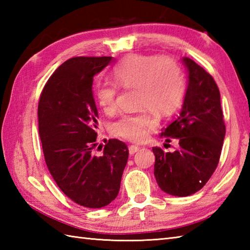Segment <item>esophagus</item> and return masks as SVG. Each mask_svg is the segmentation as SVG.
<instances>
[{"mask_svg":"<svg viewBox=\"0 0 250 250\" xmlns=\"http://www.w3.org/2000/svg\"><path fill=\"white\" fill-rule=\"evenodd\" d=\"M139 150H140V147L136 146V145H131V146L129 147L130 155H134V153H135L136 151H139Z\"/></svg>","mask_w":250,"mask_h":250,"instance_id":"obj_1","label":"esophagus"}]
</instances>
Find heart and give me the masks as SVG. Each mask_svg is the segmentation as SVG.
Here are the masks:
<instances>
[{
  "instance_id": "obj_1",
  "label": "heart",
  "mask_w": 250,
  "mask_h": 250,
  "mask_svg": "<svg viewBox=\"0 0 250 250\" xmlns=\"http://www.w3.org/2000/svg\"><path fill=\"white\" fill-rule=\"evenodd\" d=\"M115 82L125 88H137V103L157 114H171L182 102L185 82L176 63L168 58L130 55L122 59L113 71ZM117 84L102 83L95 89L100 107L107 114L116 109ZM157 121L144 110L137 115H125L114 125L118 136L132 142L145 140L147 131Z\"/></svg>"
}]
</instances>
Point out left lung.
I'll list each match as a JSON object with an SVG mask.
<instances>
[{"label": "left lung", "instance_id": "1", "mask_svg": "<svg viewBox=\"0 0 250 250\" xmlns=\"http://www.w3.org/2000/svg\"><path fill=\"white\" fill-rule=\"evenodd\" d=\"M188 73L182 111L161 136L178 141L173 152L153 147L155 177L164 192L188 196L204 187L218 166L226 136L219 89L203 67L183 57Z\"/></svg>", "mask_w": 250, "mask_h": 250}]
</instances>
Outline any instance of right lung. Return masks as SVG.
<instances>
[{
	"mask_svg": "<svg viewBox=\"0 0 250 250\" xmlns=\"http://www.w3.org/2000/svg\"><path fill=\"white\" fill-rule=\"evenodd\" d=\"M113 57H76L57 68L45 84L39 103V132L45 161L63 193L75 203L101 208L119 193L129 149L109 140L103 153L97 146L98 109L93 77Z\"/></svg>",
	"mask_w": 250,
	"mask_h": 250,
	"instance_id": "add662e5",
	"label": "right lung"
}]
</instances>
